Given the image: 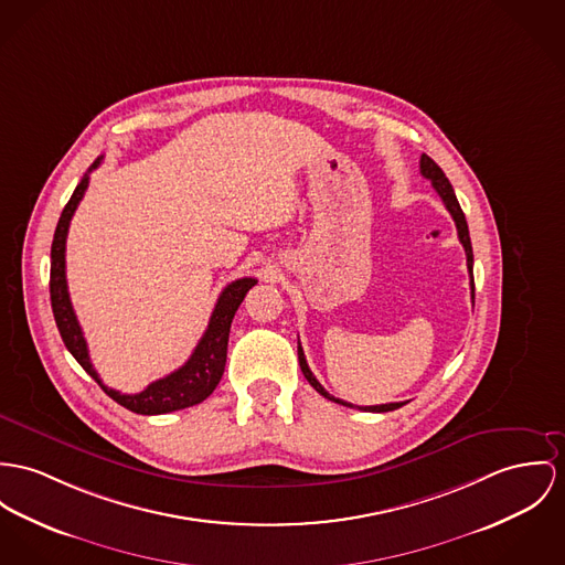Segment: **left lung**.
<instances>
[{
  "instance_id": "obj_1",
  "label": "left lung",
  "mask_w": 565,
  "mask_h": 565,
  "mask_svg": "<svg viewBox=\"0 0 565 565\" xmlns=\"http://www.w3.org/2000/svg\"><path fill=\"white\" fill-rule=\"evenodd\" d=\"M419 170H422V174L426 175L428 180H433V186H435L436 193L440 195V200H443L445 209L449 211V215H451L454 221H456L458 238H460V243H462V247H465V254H467V268H469V275H471V299H476V284H473V247H471L469 225H467L465 213H462V209H460V204H458V200H456L454 186L449 184L447 175L443 174V170L436 166L435 161H433L428 154H422ZM299 365H301V372H303L307 383H309L313 390L318 391L320 395H324L327 399L338 402V404H342V406L361 408V411H370V413H387V411H395V408H399V406H404V404H406V402H391V404H381V406H352V404H348V402L340 399V397H333L329 391L324 390V387L316 381V376L311 374V370H309V365H307V361H305V352L301 344H299Z\"/></svg>"
}]
</instances>
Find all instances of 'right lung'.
Segmentation results:
<instances>
[{"mask_svg": "<svg viewBox=\"0 0 565 565\" xmlns=\"http://www.w3.org/2000/svg\"><path fill=\"white\" fill-rule=\"evenodd\" d=\"M100 161H103V157H98L92 163L87 174L82 178V182L73 191L68 204L64 206V211L60 215L55 234H53L49 290H51V307H53V318H55L57 331H60L64 344L68 348V352L77 359V363L86 370L87 374L100 385V390L132 413H137V415H163V413H172V411H180V408H186V406H195V404L204 402L215 391L221 376H223L232 318H234L238 305L243 303L245 295L258 284V279L241 277V279L232 281L223 288V292L218 295L217 305L213 309L209 329L204 331L202 340L198 342L193 354L186 359V363L182 367H178L166 379H159V381L150 383L146 390L139 391V393H130V395L129 393L109 390L107 385H103L100 376L96 374V370L89 361L86 338H84V331L77 322L75 309H73L71 297H68V286H66V236H68V225H71V218L75 215V211H77V206H79V202L86 193L87 184H89V172L96 170L100 166Z\"/></svg>", "mask_w": 565, "mask_h": 565, "instance_id": "obj_1", "label": "right lung"}]
</instances>
